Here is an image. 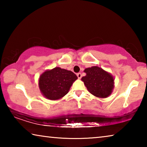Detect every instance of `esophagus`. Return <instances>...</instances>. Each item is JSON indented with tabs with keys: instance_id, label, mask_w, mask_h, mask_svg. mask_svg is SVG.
<instances>
[{
	"instance_id": "obj_1",
	"label": "esophagus",
	"mask_w": 147,
	"mask_h": 147,
	"mask_svg": "<svg viewBox=\"0 0 147 147\" xmlns=\"http://www.w3.org/2000/svg\"><path fill=\"white\" fill-rule=\"evenodd\" d=\"M76 75H77V76H78V78L79 79H80V78H82V74H81V73H77Z\"/></svg>"
}]
</instances>
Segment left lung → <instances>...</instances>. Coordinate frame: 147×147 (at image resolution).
<instances>
[{"mask_svg": "<svg viewBox=\"0 0 147 147\" xmlns=\"http://www.w3.org/2000/svg\"><path fill=\"white\" fill-rule=\"evenodd\" d=\"M86 73L82 80L89 93L99 98H106L112 92L114 80L110 74L98 67L94 66L84 70Z\"/></svg>", "mask_w": 147, "mask_h": 147, "instance_id": "8db88e82", "label": "left lung"}]
</instances>
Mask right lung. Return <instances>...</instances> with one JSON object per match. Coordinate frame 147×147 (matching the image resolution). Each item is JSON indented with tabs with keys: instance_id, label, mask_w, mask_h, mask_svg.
<instances>
[{
	"instance_id": "right-lung-1",
	"label": "right lung",
	"mask_w": 147,
	"mask_h": 147,
	"mask_svg": "<svg viewBox=\"0 0 147 147\" xmlns=\"http://www.w3.org/2000/svg\"><path fill=\"white\" fill-rule=\"evenodd\" d=\"M77 78L76 74L72 71L55 67L41 74L39 80V87L47 98L58 100L68 93Z\"/></svg>"
}]
</instances>
